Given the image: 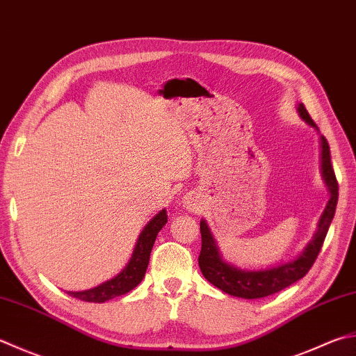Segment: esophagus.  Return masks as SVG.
I'll return each instance as SVG.
<instances>
[{"label":"esophagus","mask_w":356,"mask_h":356,"mask_svg":"<svg viewBox=\"0 0 356 356\" xmlns=\"http://www.w3.org/2000/svg\"><path fill=\"white\" fill-rule=\"evenodd\" d=\"M183 206L186 207V211L189 212H195L198 209V203H197V198L193 195H189L186 197L184 201H183Z\"/></svg>","instance_id":"esophagus-1"}]
</instances>
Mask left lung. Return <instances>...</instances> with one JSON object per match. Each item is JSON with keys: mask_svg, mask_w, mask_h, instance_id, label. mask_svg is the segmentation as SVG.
Masks as SVG:
<instances>
[{"mask_svg": "<svg viewBox=\"0 0 356 356\" xmlns=\"http://www.w3.org/2000/svg\"><path fill=\"white\" fill-rule=\"evenodd\" d=\"M298 113L300 119L319 131L316 124L313 122V119L305 110L304 104H298ZM321 173H323V179L328 193H330V198L327 201L325 209L321 213L316 232L304 250L299 252V256L293 260L284 261V264L261 268V270H241L236 265H231L221 256L217 241L203 218L200 221L201 252L198 257V265L203 276L212 285L220 288L221 291L241 299H260L271 296V294L284 290V288L302 279L316 260L321 248H323L338 203V181L332 167L330 147H328L324 136H321Z\"/></svg>", "mask_w": 356, "mask_h": 356, "instance_id": "left-lung-1", "label": "left lung"}]
</instances>
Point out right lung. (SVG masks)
Returning a JSON list of instances; mask_svg holds the SVG:
<instances>
[{
  "mask_svg": "<svg viewBox=\"0 0 356 356\" xmlns=\"http://www.w3.org/2000/svg\"><path fill=\"white\" fill-rule=\"evenodd\" d=\"M165 223H167V212L165 209H163L144 226L143 231H140L129 264L125 265L124 270L120 271L118 276L106 280V282L100 284L95 288H90V290L66 291V293L72 298L85 300V302L102 304V302H106V300L115 299L118 296H122V294L131 291L133 288L138 286L140 284V280L144 279L147 266H149L153 243H155L158 232L163 229V226Z\"/></svg>",
  "mask_w": 356,
  "mask_h": 356,
  "instance_id": "add662e5",
  "label": "right lung"
}]
</instances>
